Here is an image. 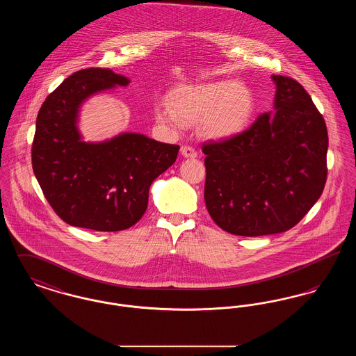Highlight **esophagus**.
<instances>
[{
  "label": "esophagus",
  "instance_id": "obj_1",
  "mask_svg": "<svg viewBox=\"0 0 356 356\" xmlns=\"http://www.w3.org/2000/svg\"><path fill=\"white\" fill-rule=\"evenodd\" d=\"M181 154L186 159H195L197 156V152L192 147L184 145V147H181Z\"/></svg>",
  "mask_w": 356,
  "mask_h": 356
}]
</instances>
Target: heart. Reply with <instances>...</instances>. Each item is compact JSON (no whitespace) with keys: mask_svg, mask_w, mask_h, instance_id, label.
I'll return each instance as SVG.
<instances>
[{"mask_svg":"<svg viewBox=\"0 0 356 356\" xmlns=\"http://www.w3.org/2000/svg\"><path fill=\"white\" fill-rule=\"evenodd\" d=\"M254 109V93L247 85L221 80L173 88L168 106H159L154 115L157 121L173 127L200 122L205 137L228 140L247 129Z\"/></svg>","mask_w":356,"mask_h":356,"instance_id":"heart-1","label":"heart"}]
</instances>
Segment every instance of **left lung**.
I'll use <instances>...</instances> for the list:
<instances>
[{"instance_id": "8db88e82", "label": "left lung", "mask_w": 356, "mask_h": 356, "mask_svg": "<svg viewBox=\"0 0 356 356\" xmlns=\"http://www.w3.org/2000/svg\"><path fill=\"white\" fill-rule=\"evenodd\" d=\"M275 113L243 134L204 144V200L221 229L238 236L286 232L307 215L327 180L322 113L296 80L272 74Z\"/></svg>"}]
</instances>
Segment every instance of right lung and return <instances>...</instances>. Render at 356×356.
Wrapping results in <instances>:
<instances>
[{"instance_id": "add662e5", "label": "right lung", "mask_w": 356, "mask_h": 356, "mask_svg": "<svg viewBox=\"0 0 356 356\" xmlns=\"http://www.w3.org/2000/svg\"><path fill=\"white\" fill-rule=\"evenodd\" d=\"M129 84L108 68L81 69L41 105L32 144V165L45 199L73 227L116 232L135 225L148 207L153 180L176 161L180 147L138 134L84 143L77 113L89 96Z\"/></svg>"}]
</instances>
